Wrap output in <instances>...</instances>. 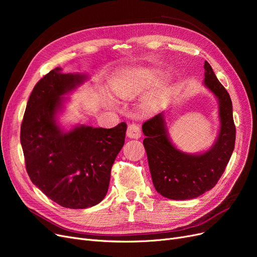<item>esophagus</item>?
Returning <instances> with one entry per match:
<instances>
[{"mask_svg":"<svg viewBox=\"0 0 257 257\" xmlns=\"http://www.w3.org/2000/svg\"><path fill=\"white\" fill-rule=\"evenodd\" d=\"M126 135L130 138H139L142 136V128L138 124L135 123H131L128 124L127 126V131H126Z\"/></svg>","mask_w":257,"mask_h":257,"instance_id":"34e87169","label":"esophagus"}]
</instances>
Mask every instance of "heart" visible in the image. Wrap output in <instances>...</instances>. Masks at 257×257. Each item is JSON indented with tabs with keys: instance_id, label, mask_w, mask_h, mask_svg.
I'll list each match as a JSON object with an SVG mask.
<instances>
[{
	"instance_id": "obj_1",
	"label": "heart",
	"mask_w": 257,
	"mask_h": 257,
	"mask_svg": "<svg viewBox=\"0 0 257 257\" xmlns=\"http://www.w3.org/2000/svg\"><path fill=\"white\" fill-rule=\"evenodd\" d=\"M158 78V72L149 68H133L123 72L114 81L115 89L120 94L130 96L143 92ZM159 95H153L149 99V105L158 102Z\"/></svg>"
}]
</instances>
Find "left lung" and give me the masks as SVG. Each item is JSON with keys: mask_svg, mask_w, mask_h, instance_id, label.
Returning <instances> with one entry per match:
<instances>
[{"mask_svg": "<svg viewBox=\"0 0 257 257\" xmlns=\"http://www.w3.org/2000/svg\"><path fill=\"white\" fill-rule=\"evenodd\" d=\"M205 84L220 103L221 130L211 149L199 155L186 154L172 145L164 114L159 113L143 124L144 146L154 188L169 199H192L211 190L222 177L235 148L236 126L231 99L205 62Z\"/></svg>", "mask_w": 257, "mask_h": 257, "instance_id": "left-lung-1", "label": "left lung"}]
</instances>
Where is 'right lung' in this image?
Returning <instances> with one entry per match:
<instances>
[{"mask_svg": "<svg viewBox=\"0 0 257 257\" xmlns=\"http://www.w3.org/2000/svg\"><path fill=\"white\" fill-rule=\"evenodd\" d=\"M84 79L79 74H62L59 67L45 75L31 93L20 131L31 181L54 203L71 209L104 199L126 132L125 122L112 128L80 125L61 131L54 119L62 95Z\"/></svg>", "mask_w": 257, "mask_h": 257, "instance_id": "obj_1", "label": "right lung"}]
</instances>
